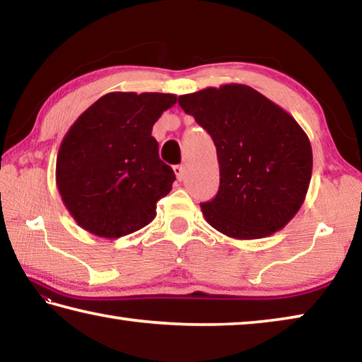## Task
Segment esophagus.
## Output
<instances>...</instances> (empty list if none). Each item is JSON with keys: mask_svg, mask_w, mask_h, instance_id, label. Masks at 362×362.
<instances>
[{"mask_svg": "<svg viewBox=\"0 0 362 362\" xmlns=\"http://www.w3.org/2000/svg\"><path fill=\"white\" fill-rule=\"evenodd\" d=\"M174 173H175L177 180H182L183 177H185V166H182V164H179V166H174Z\"/></svg>", "mask_w": 362, "mask_h": 362, "instance_id": "34e87169", "label": "esophagus"}]
</instances>
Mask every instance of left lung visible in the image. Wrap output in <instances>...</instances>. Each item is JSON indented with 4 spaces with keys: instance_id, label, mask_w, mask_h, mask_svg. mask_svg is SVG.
Masks as SVG:
<instances>
[{
    "instance_id": "obj_1",
    "label": "left lung",
    "mask_w": 362,
    "mask_h": 362,
    "mask_svg": "<svg viewBox=\"0 0 362 362\" xmlns=\"http://www.w3.org/2000/svg\"><path fill=\"white\" fill-rule=\"evenodd\" d=\"M217 148L220 187L206 222L235 240H260L291 222L308 192L313 153L292 116L246 84L179 97Z\"/></svg>"
}]
</instances>
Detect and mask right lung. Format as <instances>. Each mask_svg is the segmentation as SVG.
<instances>
[{
  "mask_svg": "<svg viewBox=\"0 0 362 362\" xmlns=\"http://www.w3.org/2000/svg\"><path fill=\"white\" fill-rule=\"evenodd\" d=\"M174 94L110 93L65 134L56 182L66 211L86 231L121 238L148 225L175 174L159 159L153 124Z\"/></svg>",
  "mask_w": 362,
  "mask_h": 362,
  "instance_id": "1",
  "label": "right lung"
}]
</instances>
